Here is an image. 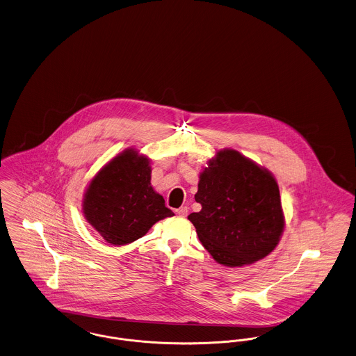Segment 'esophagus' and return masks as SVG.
<instances>
[{"label": "esophagus", "instance_id": "obj_1", "mask_svg": "<svg viewBox=\"0 0 356 356\" xmlns=\"http://www.w3.org/2000/svg\"><path fill=\"white\" fill-rule=\"evenodd\" d=\"M177 214H178L179 217H186V216H187V207H186V206L179 207V209L177 210Z\"/></svg>", "mask_w": 356, "mask_h": 356}]
</instances>
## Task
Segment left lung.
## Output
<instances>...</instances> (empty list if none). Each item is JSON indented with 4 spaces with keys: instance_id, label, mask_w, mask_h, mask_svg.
Wrapping results in <instances>:
<instances>
[{
    "instance_id": "left-lung-1",
    "label": "left lung",
    "mask_w": 356,
    "mask_h": 356,
    "mask_svg": "<svg viewBox=\"0 0 356 356\" xmlns=\"http://www.w3.org/2000/svg\"><path fill=\"white\" fill-rule=\"evenodd\" d=\"M200 172V213L187 219L216 262L242 267L278 246L284 232L279 186L273 172L234 149L217 150Z\"/></svg>"
}]
</instances>
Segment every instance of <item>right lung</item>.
<instances>
[{"instance_id":"right-lung-1","label":"right lung","mask_w":356,"mask_h":356,"mask_svg":"<svg viewBox=\"0 0 356 356\" xmlns=\"http://www.w3.org/2000/svg\"><path fill=\"white\" fill-rule=\"evenodd\" d=\"M82 216L111 246H124L174 213L152 186L150 159L129 147L90 179L83 193Z\"/></svg>"}]
</instances>
